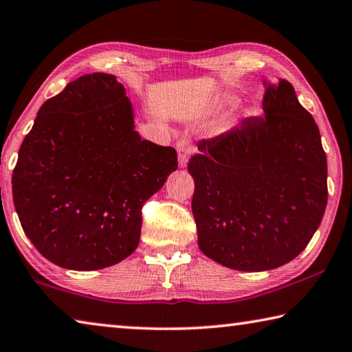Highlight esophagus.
Wrapping results in <instances>:
<instances>
[{"mask_svg": "<svg viewBox=\"0 0 352 352\" xmlns=\"http://www.w3.org/2000/svg\"><path fill=\"white\" fill-rule=\"evenodd\" d=\"M177 151H178V166H180V168H186L188 160H189L190 144L188 142H180L177 146Z\"/></svg>", "mask_w": 352, "mask_h": 352, "instance_id": "34e87169", "label": "esophagus"}]
</instances>
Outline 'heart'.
<instances>
[{
    "label": "heart",
    "mask_w": 352,
    "mask_h": 352,
    "mask_svg": "<svg viewBox=\"0 0 352 352\" xmlns=\"http://www.w3.org/2000/svg\"><path fill=\"white\" fill-rule=\"evenodd\" d=\"M237 103V100L235 98H232V97H229V98H225V100H221V106H231V104H235Z\"/></svg>",
    "instance_id": "heart-1"
}]
</instances>
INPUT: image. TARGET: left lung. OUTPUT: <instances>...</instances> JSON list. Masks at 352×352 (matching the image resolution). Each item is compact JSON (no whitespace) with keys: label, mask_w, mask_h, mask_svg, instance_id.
Wrapping results in <instances>:
<instances>
[{"label":"left lung","mask_w":352,"mask_h":352,"mask_svg":"<svg viewBox=\"0 0 352 352\" xmlns=\"http://www.w3.org/2000/svg\"><path fill=\"white\" fill-rule=\"evenodd\" d=\"M263 117L198 142L189 160L200 251L226 267L289 263L320 226L328 168L318 127L289 81L263 78Z\"/></svg>","instance_id":"obj_1"}]
</instances>
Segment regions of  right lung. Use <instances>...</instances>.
Wrapping results in <instances>:
<instances>
[{
  "mask_svg": "<svg viewBox=\"0 0 352 352\" xmlns=\"http://www.w3.org/2000/svg\"><path fill=\"white\" fill-rule=\"evenodd\" d=\"M177 166L174 148L140 137L117 76L87 74L38 111L12 175L14 204L43 257L103 270L135 251L142 206Z\"/></svg>",
  "mask_w": 352,
  "mask_h": 352,
  "instance_id": "right-lung-1",
  "label": "right lung"
}]
</instances>
